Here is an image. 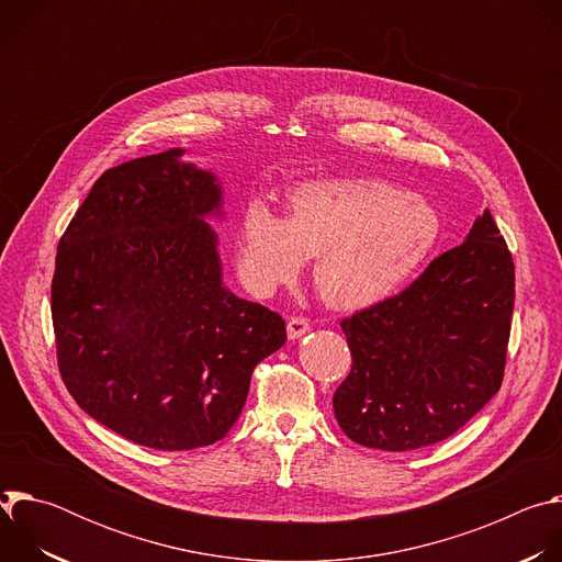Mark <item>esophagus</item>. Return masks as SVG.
<instances>
[{"mask_svg":"<svg viewBox=\"0 0 562 562\" xmlns=\"http://www.w3.org/2000/svg\"><path fill=\"white\" fill-rule=\"evenodd\" d=\"M308 331H311V325H308V319L302 317V315H295V317H291L289 323H286L289 340H297V338H302Z\"/></svg>","mask_w":562,"mask_h":562,"instance_id":"1","label":"esophagus"}]
</instances>
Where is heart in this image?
Returning a JSON list of instances; mask_svg holds the SVG:
<instances>
[{
    "label": "heart",
    "instance_id": "1",
    "mask_svg": "<svg viewBox=\"0 0 562 562\" xmlns=\"http://www.w3.org/2000/svg\"><path fill=\"white\" fill-rule=\"evenodd\" d=\"M442 235L438 209L423 195L375 178L306 180L289 193V215L251 200L237 228V265L271 293L315 256L313 282L329 304L364 308L403 289Z\"/></svg>",
    "mask_w": 562,
    "mask_h": 562
}]
</instances>
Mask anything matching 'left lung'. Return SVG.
I'll return each instance as SVG.
<instances>
[{
	"label": "left lung",
	"instance_id": "8db88e82",
	"mask_svg": "<svg viewBox=\"0 0 562 562\" xmlns=\"http://www.w3.org/2000/svg\"><path fill=\"white\" fill-rule=\"evenodd\" d=\"M512 313V254L485 209L403 293L340 323L353 358L334 393L342 431L382 451L456 434L503 384Z\"/></svg>",
	"mask_w": 562,
	"mask_h": 562
}]
</instances>
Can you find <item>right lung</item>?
Masks as SVG:
<instances>
[{
	"instance_id": "right-lung-1",
	"label": "right lung",
	"mask_w": 562,
	"mask_h": 562,
	"mask_svg": "<svg viewBox=\"0 0 562 562\" xmlns=\"http://www.w3.org/2000/svg\"><path fill=\"white\" fill-rule=\"evenodd\" d=\"M184 148L109 169L57 245L50 286L61 380L122 438L162 451L217 442L284 319L222 282V184Z\"/></svg>"
}]
</instances>
